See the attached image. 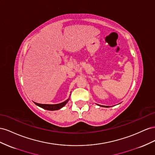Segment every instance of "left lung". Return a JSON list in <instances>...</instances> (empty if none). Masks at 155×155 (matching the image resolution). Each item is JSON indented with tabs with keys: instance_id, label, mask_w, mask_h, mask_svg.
I'll return each mask as SVG.
<instances>
[{
	"instance_id": "left-lung-1",
	"label": "left lung",
	"mask_w": 155,
	"mask_h": 155,
	"mask_svg": "<svg viewBox=\"0 0 155 155\" xmlns=\"http://www.w3.org/2000/svg\"><path fill=\"white\" fill-rule=\"evenodd\" d=\"M101 107H108L107 106H101Z\"/></svg>"
}]
</instances>
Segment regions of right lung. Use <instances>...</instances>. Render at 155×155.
Wrapping results in <instances>:
<instances>
[{
	"instance_id": "add662e5",
	"label": "right lung",
	"mask_w": 155,
	"mask_h": 155,
	"mask_svg": "<svg viewBox=\"0 0 155 155\" xmlns=\"http://www.w3.org/2000/svg\"><path fill=\"white\" fill-rule=\"evenodd\" d=\"M68 101H69V99L66 100L63 103L56 104H39V103H35V104L39 106V107H41L43 109L47 110H59L61 108L64 107V106L66 104V103L68 102Z\"/></svg>"
}]
</instances>
